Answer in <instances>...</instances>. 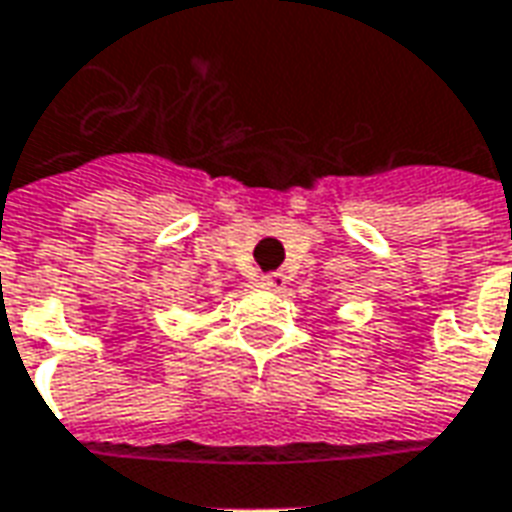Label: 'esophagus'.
Segmentation results:
<instances>
[{"label":"esophagus","mask_w":512,"mask_h":512,"mask_svg":"<svg viewBox=\"0 0 512 512\" xmlns=\"http://www.w3.org/2000/svg\"><path fill=\"white\" fill-rule=\"evenodd\" d=\"M260 285L268 290H282L288 285V277H285L282 271H271V274H263V277H260Z\"/></svg>","instance_id":"34e87169"}]
</instances>
